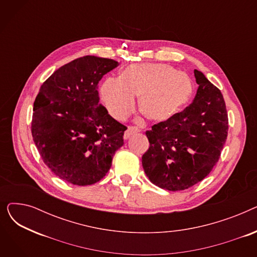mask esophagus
<instances>
[{"label": "esophagus", "mask_w": 257, "mask_h": 257, "mask_svg": "<svg viewBox=\"0 0 257 257\" xmlns=\"http://www.w3.org/2000/svg\"><path fill=\"white\" fill-rule=\"evenodd\" d=\"M138 132H140V129L138 127H128L124 133V140H128L130 137L133 136V134H136Z\"/></svg>", "instance_id": "34e87169"}]
</instances>
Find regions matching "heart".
Instances as JSON below:
<instances>
[{
  "instance_id": "obj_1",
  "label": "heart",
  "mask_w": 257,
  "mask_h": 257,
  "mask_svg": "<svg viewBox=\"0 0 257 257\" xmlns=\"http://www.w3.org/2000/svg\"><path fill=\"white\" fill-rule=\"evenodd\" d=\"M102 101L109 114L123 120L132 111L139 96L141 112L152 121L163 123L178 115L193 94L187 75L164 63L133 64L118 78H107L100 87Z\"/></svg>"
}]
</instances>
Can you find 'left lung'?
<instances>
[{"label": "left lung", "instance_id": "left-lung-1", "mask_svg": "<svg viewBox=\"0 0 257 257\" xmlns=\"http://www.w3.org/2000/svg\"><path fill=\"white\" fill-rule=\"evenodd\" d=\"M199 85L193 103L174 118L146 132L142 157L147 177L160 188L182 191L203 180L218 163L227 139L228 116L220 89L194 71Z\"/></svg>", "mask_w": 257, "mask_h": 257}]
</instances>
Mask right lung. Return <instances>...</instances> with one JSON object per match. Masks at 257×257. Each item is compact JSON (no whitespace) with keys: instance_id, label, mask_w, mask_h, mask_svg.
<instances>
[{"instance_id":"obj_1","label":"right lung","mask_w":257,"mask_h":257,"mask_svg":"<svg viewBox=\"0 0 257 257\" xmlns=\"http://www.w3.org/2000/svg\"><path fill=\"white\" fill-rule=\"evenodd\" d=\"M117 61L83 56L62 65L42 85L34 102L32 137L47 167L75 185L100 181L124 145L127 129L99 104L102 77Z\"/></svg>"}]
</instances>
